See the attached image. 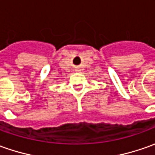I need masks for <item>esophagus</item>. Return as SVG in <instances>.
I'll return each mask as SVG.
<instances>
[{"mask_svg": "<svg viewBox=\"0 0 155 155\" xmlns=\"http://www.w3.org/2000/svg\"><path fill=\"white\" fill-rule=\"evenodd\" d=\"M75 71H76V72H80V71H81V70H80V69H79V68H77V69H75Z\"/></svg>", "mask_w": 155, "mask_h": 155, "instance_id": "esophagus-1", "label": "esophagus"}]
</instances>
